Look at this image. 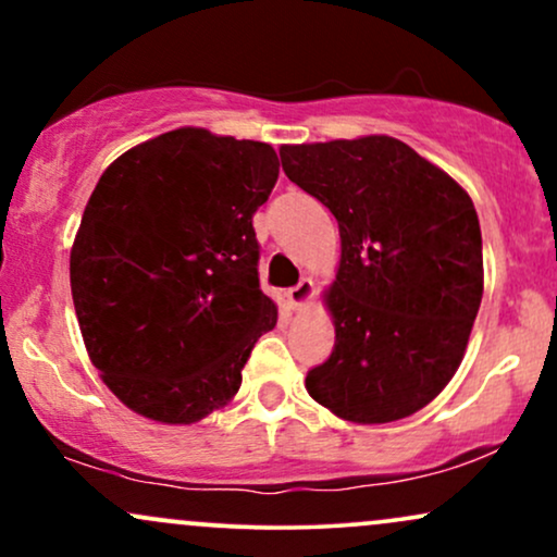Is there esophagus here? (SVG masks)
I'll return each instance as SVG.
<instances>
[{"mask_svg": "<svg viewBox=\"0 0 557 557\" xmlns=\"http://www.w3.org/2000/svg\"><path fill=\"white\" fill-rule=\"evenodd\" d=\"M311 300H314V283H311V280H300L296 287L287 290V304H290V309H306Z\"/></svg>", "mask_w": 557, "mask_h": 557, "instance_id": "34e87169", "label": "esophagus"}]
</instances>
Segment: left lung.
Instances as JSON below:
<instances>
[{"label":"left lung","instance_id":"8db88e82","mask_svg":"<svg viewBox=\"0 0 557 557\" xmlns=\"http://www.w3.org/2000/svg\"><path fill=\"white\" fill-rule=\"evenodd\" d=\"M280 159L341 227V261L324 290L335 350L306 389L354 424L411 417L458 372L482 304L474 201L389 136L285 144Z\"/></svg>","mask_w":557,"mask_h":557}]
</instances>
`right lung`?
I'll return each instance as SVG.
<instances>
[{"instance_id":"add662e5","label":"right lung","mask_w":557,"mask_h":557,"mask_svg":"<svg viewBox=\"0 0 557 557\" xmlns=\"http://www.w3.org/2000/svg\"><path fill=\"white\" fill-rule=\"evenodd\" d=\"M277 175L270 144L177 127L96 183L70 290L88 359L138 417L196 424L240 389L253 343L277 324L253 233Z\"/></svg>"}]
</instances>
